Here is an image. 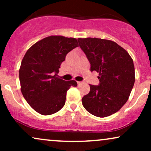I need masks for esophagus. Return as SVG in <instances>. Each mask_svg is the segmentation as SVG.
Listing matches in <instances>:
<instances>
[{"mask_svg":"<svg viewBox=\"0 0 151 151\" xmlns=\"http://www.w3.org/2000/svg\"><path fill=\"white\" fill-rule=\"evenodd\" d=\"M78 85H81V84H83V81H77Z\"/></svg>","mask_w":151,"mask_h":151,"instance_id":"esophagus-1","label":"esophagus"}]
</instances>
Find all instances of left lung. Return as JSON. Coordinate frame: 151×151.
<instances>
[{"label":"left lung","instance_id":"8db88e82","mask_svg":"<svg viewBox=\"0 0 151 151\" xmlns=\"http://www.w3.org/2000/svg\"><path fill=\"white\" fill-rule=\"evenodd\" d=\"M79 47L89 60L91 72L99 73V85L81 101L93 116L106 117L115 114L129 99L135 82V69L129 54L117 43L100 38H79Z\"/></svg>","mask_w":151,"mask_h":151}]
</instances>
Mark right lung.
<instances>
[{
  "mask_svg": "<svg viewBox=\"0 0 151 151\" xmlns=\"http://www.w3.org/2000/svg\"><path fill=\"white\" fill-rule=\"evenodd\" d=\"M79 46L77 40L50 36L34 44L26 52L20 70L21 92L29 105L42 115H51L65 106L74 80L66 81L58 75L62 62L71 50Z\"/></svg>",
  "mask_w": 151,
  "mask_h": 151,
  "instance_id": "1",
  "label": "right lung"
}]
</instances>
